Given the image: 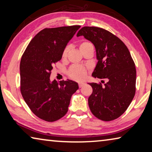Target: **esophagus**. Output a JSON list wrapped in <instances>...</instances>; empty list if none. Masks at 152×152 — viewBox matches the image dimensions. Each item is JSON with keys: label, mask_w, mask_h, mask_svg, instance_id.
<instances>
[{"label": "esophagus", "mask_w": 152, "mask_h": 152, "mask_svg": "<svg viewBox=\"0 0 152 152\" xmlns=\"http://www.w3.org/2000/svg\"><path fill=\"white\" fill-rule=\"evenodd\" d=\"M84 84H84V82H80V83L78 84V86H79V88H81V87L83 86L84 85Z\"/></svg>", "instance_id": "esophagus-1"}]
</instances>
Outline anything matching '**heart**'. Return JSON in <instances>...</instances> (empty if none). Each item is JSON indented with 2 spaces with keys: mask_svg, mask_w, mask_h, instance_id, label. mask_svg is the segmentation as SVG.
<instances>
[{
  "mask_svg": "<svg viewBox=\"0 0 152 152\" xmlns=\"http://www.w3.org/2000/svg\"><path fill=\"white\" fill-rule=\"evenodd\" d=\"M90 47H93L92 43L88 42V41H83L80 43V50L83 51L86 49ZM69 51V47H66L64 49L62 52V58H66L68 54ZM87 74V70L85 68L79 65H74L70 68L68 71V76L70 77L72 79L77 81H81L85 79Z\"/></svg>",
  "mask_w": 152,
  "mask_h": 152,
  "instance_id": "obj_1",
  "label": "heart"
}]
</instances>
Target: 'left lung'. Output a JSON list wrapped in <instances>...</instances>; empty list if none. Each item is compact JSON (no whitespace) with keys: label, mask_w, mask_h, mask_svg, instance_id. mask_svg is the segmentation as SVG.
Wrapping results in <instances>:
<instances>
[{"label":"left lung","mask_w":152,"mask_h":152,"mask_svg":"<svg viewBox=\"0 0 152 152\" xmlns=\"http://www.w3.org/2000/svg\"><path fill=\"white\" fill-rule=\"evenodd\" d=\"M81 35L91 41L96 49L98 62L92 76L107 80L104 86L101 82L90 83L92 88L88 98L90 109L104 121L116 119L125 112L135 96L134 61L125 43L109 31L84 27L76 35Z\"/></svg>","instance_id":"obj_1"}]
</instances>
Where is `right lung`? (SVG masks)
Returning a JSON list of instances; mask_svg holds the SVG:
<instances>
[{
  "label": "right lung",
  "instance_id": "add662e5",
  "mask_svg": "<svg viewBox=\"0 0 152 152\" xmlns=\"http://www.w3.org/2000/svg\"><path fill=\"white\" fill-rule=\"evenodd\" d=\"M80 25L45 28L31 41L20 62V91L28 107L39 119L53 122L68 112L72 95L78 89L76 82H50L54 64Z\"/></svg>",
  "mask_w": 152,
  "mask_h": 152
}]
</instances>
